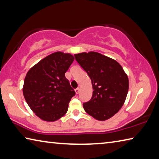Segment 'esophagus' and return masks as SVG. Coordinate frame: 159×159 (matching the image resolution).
Wrapping results in <instances>:
<instances>
[{"mask_svg": "<svg viewBox=\"0 0 159 159\" xmlns=\"http://www.w3.org/2000/svg\"><path fill=\"white\" fill-rule=\"evenodd\" d=\"M75 92H76V94H79L80 92V88H76V89H75Z\"/></svg>", "mask_w": 159, "mask_h": 159, "instance_id": "obj_1", "label": "esophagus"}]
</instances>
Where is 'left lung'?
I'll return each mask as SVG.
<instances>
[{
    "label": "left lung",
    "instance_id": "1",
    "mask_svg": "<svg viewBox=\"0 0 159 159\" xmlns=\"http://www.w3.org/2000/svg\"><path fill=\"white\" fill-rule=\"evenodd\" d=\"M75 59L90 78L93 96L83 104L85 111L98 120L114 116L124 104L129 82L120 64L96 52L75 54Z\"/></svg>",
    "mask_w": 159,
    "mask_h": 159
}]
</instances>
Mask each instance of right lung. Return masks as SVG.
<instances>
[{"instance_id":"obj_1","label":"right lung","mask_w":159,"mask_h":159,"mask_svg":"<svg viewBox=\"0 0 159 159\" xmlns=\"http://www.w3.org/2000/svg\"><path fill=\"white\" fill-rule=\"evenodd\" d=\"M74 60L69 53L56 52L29 69L23 86L25 100L38 117L55 121L66 114L74 90L65 73Z\"/></svg>"}]
</instances>
